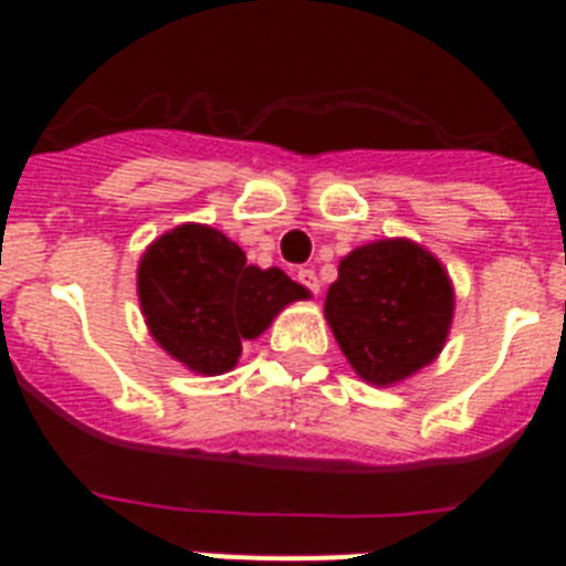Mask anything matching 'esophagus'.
<instances>
[{
    "label": "esophagus",
    "instance_id": "esophagus-1",
    "mask_svg": "<svg viewBox=\"0 0 566 566\" xmlns=\"http://www.w3.org/2000/svg\"><path fill=\"white\" fill-rule=\"evenodd\" d=\"M297 280H300V286L308 289L312 294L319 292V280H317V274H314V269H300Z\"/></svg>",
    "mask_w": 566,
    "mask_h": 566
}]
</instances>
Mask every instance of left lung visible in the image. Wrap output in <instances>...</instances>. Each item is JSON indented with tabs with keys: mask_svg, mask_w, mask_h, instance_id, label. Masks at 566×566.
I'll return each instance as SVG.
<instances>
[{
	"mask_svg": "<svg viewBox=\"0 0 566 566\" xmlns=\"http://www.w3.org/2000/svg\"><path fill=\"white\" fill-rule=\"evenodd\" d=\"M453 317L448 272L411 240H377L339 260L326 319L354 371L374 385L411 377L442 352Z\"/></svg>",
	"mask_w": 566,
	"mask_h": 566,
	"instance_id": "1",
	"label": "left lung"
}]
</instances>
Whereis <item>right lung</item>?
I'll return each instance as SVG.
<instances>
[{
    "label": "right lung",
    "mask_w": 566,
    "mask_h": 566,
    "mask_svg": "<svg viewBox=\"0 0 566 566\" xmlns=\"http://www.w3.org/2000/svg\"><path fill=\"white\" fill-rule=\"evenodd\" d=\"M138 297L164 352L198 374H223L243 339L266 332L280 308L308 292L280 269L249 266L218 229L184 223L144 252Z\"/></svg>",
    "instance_id": "add662e5"
}]
</instances>
